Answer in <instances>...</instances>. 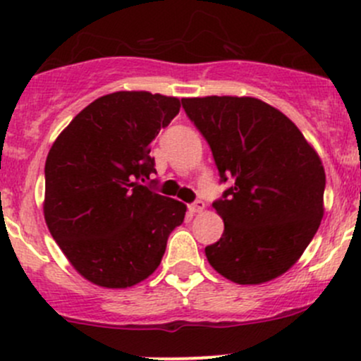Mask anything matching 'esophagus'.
<instances>
[{"instance_id":"1","label":"esophagus","mask_w":361,"mask_h":361,"mask_svg":"<svg viewBox=\"0 0 361 361\" xmlns=\"http://www.w3.org/2000/svg\"><path fill=\"white\" fill-rule=\"evenodd\" d=\"M188 209H190V212H193V214L202 212V211H204V209H205L204 200H195V202H192V204L188 205Z\"/></svg>"}]
</instances>
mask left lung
<instances>
[{
	"instance_id": "obj_1",
	"label": "left lung",
	"mask_w": 361,
	"mask_h": 361,
	"mask_svg": "<svg viewBox=\"0 0 361 361\" xmlns=\"http://www.w3.org/2000/svg\"><path fill=\"white\" fill-rule=\"evenodd\" d=\"M212 150L221 183L212 207L224 221L209 264L238 284L284 274L302 257L324 216L326 173L303 133L255 97L181 99Z\"/></svg>"
}]
</instances>
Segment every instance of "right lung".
Instances as JSON below:
<instances>
[{"mask_svg": "<svg viewBox=\"0 0 361 361\" xmlns=\"http://www.w3.org/2000/svg\"><path fill=\"white\" fill-rule=\"evenodd\" d=\"M178 113L176 97L108 94L82 109L47 154L46 224L97 286L128 288L149 277L183 223L187 205L142 185L156 173L150 144Z\"/></svg>", "mask_w": 361, "mask_h": 361, "instance_id": "1", "label": "right lung"}]
</instances>
